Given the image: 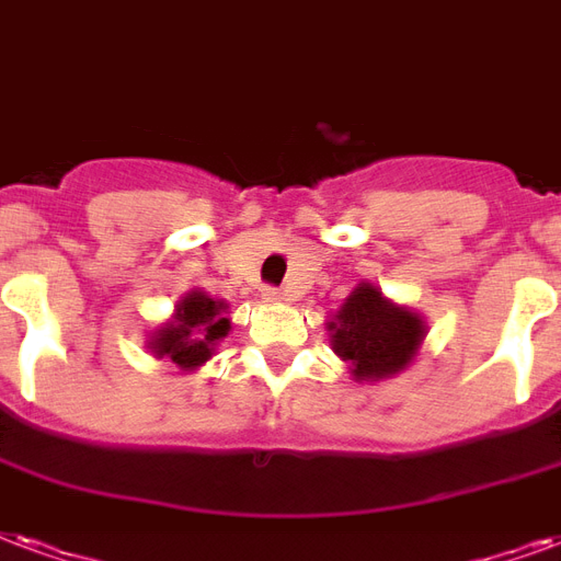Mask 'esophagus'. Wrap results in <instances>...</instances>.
Wrapping results in <instances>:
<instances>
[{"label":"esophagus","instance_id":"obj_1","mask_svg":"<svg viewBox=\"0 0 561 561\" xmlns=\"http://www.w3.org/2000/svg\"><path fill=\"white\" fill-rule=\"evenodd\" d=\"M264 302H282V299H288V294L282 288H264Z\"/></svg>","mask_w":561,"mask_h":561}]
</instances>
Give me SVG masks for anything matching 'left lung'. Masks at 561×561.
I'll use <instances>...</instances> for the list:
<instances>
[{"mask_svg":"<svg viewBox=\"0 0 561 561\" xmlns=\"http://www.w3.org/2000/svg\"><path fill=\"white\" fill-rule=\"evenodd\" d=\"M335 318L332 344L337 356L353 365L356 379L400 374L423 341V320L400 306H391L370 285L353 290Z\"/></svg>","mask_w":561,"mask_h":561,"instance_id":"left-lung-1","label":"left lung"}]
</instances>
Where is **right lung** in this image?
I'll return each mask as SVG.
<instances>
[{"instance_id": "obj_1", "label": "right lung", "mask_w": 561, "mask_h": 561, "mask_svg": "<svg viewBox=\"0 0 561 561\" xmlns=\"http://www.w3.org/2000/svg\"><path fill=\"white\" fill-rule=\"evenodd\" d=\"M224 302L205 297L199 290L187 294L176 306V320L158 329L152 337L156 356H167L185 370L208 362L214 344L229 332V318H224Z\"/></svg>"}]
</instances>
